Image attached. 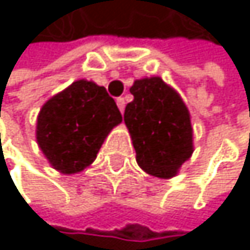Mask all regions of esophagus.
Returning <instances> with one entry per match:
<instances>
[{"label": "esophagus", "mask_w": 250, "mask_h": 250, "mask_svg": "<svg viewBox=\"0 0 250 250\" xmlns=\"http://www.w3.org/2000/svg\"><path fill=\"white\" fill-rule=\"evenodd\" d=\"M117 106L121 112H124V108H126V100H124V97H118L117 99Z\"/></svg>", "instance_id": "esophagus-1"}]
</instances>
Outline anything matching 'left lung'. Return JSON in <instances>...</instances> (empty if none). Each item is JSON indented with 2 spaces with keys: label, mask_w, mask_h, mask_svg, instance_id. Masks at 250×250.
<instances>
[{
  "label": "left lung",
  "mask_w": 250,
  "mask_h": 250,
  "mask_svg": "<svg viewBox=\"0 0 250 250\" xmlns=\"http://www.w3.org/2000/svg\"><path fill=\"white\" fill-rule=\"evenodd\" d=\"M133 100L124 111L138 165L150 175L171 178L193 153L190 114L183 99L159 76L130 87Z\"/></svg>",
  "instance_id": "8db88e82"
}]
</instances>
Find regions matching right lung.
Returning a JSON list of instances; mask_svg holds the SVG:
<instances>
[{"label":"right lung","instance_id":"right-lung-1","mask_svg":"<svg viewBox=\"0 0 250 250\" xmlns=\"http://www.w3.org/2000/svg\"><path fill=\"white\" fill-rule=\"evenodd\" d=\"M121 120L106 88L79 79L42 106L36 138L54 169L76 174L94 162L104 138Z\"/></svg>","mask_w":250,"mask_h":250}]
</instances>
